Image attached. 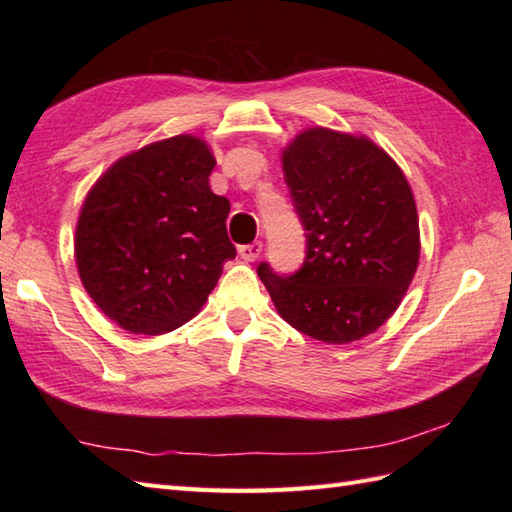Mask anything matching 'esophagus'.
Instances as JSON below:
<instances>
[{
	"label": "esophagus",
	"mask_w": 512,
	"mask_h": 512,
	"mask_svg": "<svg viewBox=\"0 0 512 512\" xmlns=\"http://www.w3.org/2000/svg\"><path fill=\"white\" fill-rule=\"evenodd\" d=\"M259 255H262V242H253V244L239 246V257H242L244 262H255Z\"/></svg>",
	"instance_id": "esophagus-1"
}]
</instances>
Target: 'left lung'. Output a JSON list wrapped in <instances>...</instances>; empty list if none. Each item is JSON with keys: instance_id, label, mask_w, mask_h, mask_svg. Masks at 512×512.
I'll return each mask as SVG.
<instances>
[{"instance_id": "1", "label": "left lung", "mask_w": 512, "mask_h": 512, "mask_svg": "<svg viewBox=\"0 0 512 512\" xmlns=\"http://www.w3.org/2000/svg\"><path fill=\"white\" fill-rule=\"evenodd\" d=\"M284 178L308 231L290 277L259 264L279 317L314 341L345 345L376 332L416 275L420 228L405 173L363 134L308 127L286 145Z\"/></svg>"}]
</instances>
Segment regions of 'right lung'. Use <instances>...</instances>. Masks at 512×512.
<instances>
[{
  "label": "right lung",
  "mask_w": 512,
  "mask_h": 512,
  "mask_svg": "<svg viewBox=\"0 0 512 512\" xmlns=\"http://www.w3.org/2000/svg\"><path fill=\"white\" fill-rule=\"evenodd\" d=\"M206 140L171 136L118 158L85 195L74 259L85 292L132 334H162L193 319L222 266L231 202L215 195Z\"/></svg>",
  "instance_id": "1"
}]
</instances>
